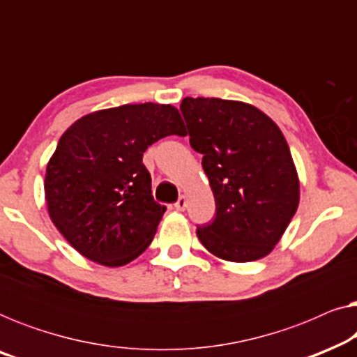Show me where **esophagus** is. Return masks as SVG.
Here are the masks:
<instances>
[{
	"label": "esophagus",
	"instance_id": "obj_1",
	"mask_svg": "<svg viewBox=\"0 0 357 357\" xmlns=\"http://www.w3.org/2000/svg\"><path fill=\"white\" fill-rule=\"evenodd\" d=\"M174 206H175V209H177V211H183V209L187 208V199H185V197H180Z\"/></svg>",
	"mask_w": 357,
	"mask_h": 357
}]
</instances>
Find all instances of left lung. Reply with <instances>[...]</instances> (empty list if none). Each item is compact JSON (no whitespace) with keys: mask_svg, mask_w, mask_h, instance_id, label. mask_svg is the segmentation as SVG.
<instances>
[{"mask_svg":"<svg viewBox=\"0 0 357 357\" xmlns=\"http://www.w3.org/2000/svg\"><path fill=\"white\" fill-rule=\"evenodd\" d=\"M190 146L216 199L199 242L229 261H255L280 242L299 204V180L281 130L261 110L237 100L185 97Z\"/></svg>","mask_w":357,"mask_h":357,"instance_id":"1","label":"left lung"}]
</instances>
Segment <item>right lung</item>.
Wrapping results in <instances>:
<instances>
[{"label": "right lung", "instance_id": "right-lung-1", "mask_svg": "<svg viewBox=\"0 0 357 357\" xmlns=\"http://www.w3.org/2000/svg\"><path fill=\"white\" fill-rule=\"evenodd\" d=\"M170 135H185L182 116L153 102L94 112L63 133L47 165L45 199L81 255L121 266L148 248L165 206L151 195L143 154Z\"/></svg>", "mask_w": 357, "mask_h": 357}]
</instances>
